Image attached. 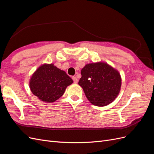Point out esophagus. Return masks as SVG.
<instances>
[{
	"instance_id": "obj_1",
	"label": "esophagus",
	"mask_w": 154,
	"mask_h": 154,
	"mask_svg": "<svg viewBox=\"0 0 154 154\" xmlns=\"http://www.w3.org/2000/svg\"><path fill=\"white\" fill-rule=\"evenodd\" d=\"M72 80H73L74 83H78V79H77V78L76 76H72Z\"/></svg>"
}]
</instances>
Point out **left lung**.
Returning <instances> with one entry per match:
<instances>
[{"instance_id":"left-lung-1","label":"left lung","mask_w":154,"mask_h":154,"mask_svg":"<svg viewBox=\"0 0 154 154\" xmlns=\"http://www.w3.org/2000/svg\"><path fill=\"white\" fill-rule=\"evenodd\" d=\"M78 84L87 98L97 106H105L118 96L122 79L117 70L107 63H88L81 71Z\"/></svg>"}]
</instances>
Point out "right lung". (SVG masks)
Instances as JSON below:
<instances>
[{"label":"right lung","mask_w":154,"mask_h":154,"mask_svg":"<svg viewBox=\"0 0 154 154\" xmlns=\"http://www.w3.org/2000/svg\"><path fill=\"white\" fill-rule=\"evenodd\" d=\"M73 82L65 71L53 63H44L34 72L29 82L32 94L45 103H54Z\"/></svg>","instance_id":"right-lung-1"}]
</instances>
